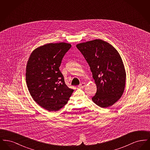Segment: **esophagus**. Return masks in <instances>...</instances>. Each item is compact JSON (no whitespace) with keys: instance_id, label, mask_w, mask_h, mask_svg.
<instances>
[{"instance_id":"obj_1","label":"esophagus","mask_w":150,"mask_h":150,"mask_svg":"<svg viewBox=\"0 0 150 150\" xmlns=\"http://www.w3.org/2000/svg\"><path fill=\"white\" fill-rule=\"evenodd\" d=\"M86 85L85 83H81L79 86H78V88H84Z\"/></svg>"}]
</instances>
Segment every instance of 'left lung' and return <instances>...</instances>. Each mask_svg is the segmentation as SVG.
<instances>
[{"label": "left lung", "mask_w": 150, "mask_h": 150, "mask_svg": "<svg viewBox=\"0 0 150 150\" xmlns=\"http://www.w3.org/2000/svg\"><path fill=\"white\" fill-rule=\"evenodd\" d=\"M86 58L97 86L92 100L98 106H111L124 92L126 72L121 57L110 44L96 39L76 45Z\"/></svg>", "instance_id": "left-lung-1"}]
</instances>
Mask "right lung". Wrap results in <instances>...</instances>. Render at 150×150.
<instances>
[{
  "mask_svg": "<svg viewBox=\"0 0 150 150\" xmlns=\"http://www.w3.org/2000/svg\"><path fill=\"white\" fill-rule=\"evenodd\" d=\"M69 43H49L33 50L26 66V84L33 100L49 111H56L67 103L74 90L64 83L59 67Z\"/></svg>",
  "mask_w": 150,
  "mask_h": 150,
  "instance_id": "1",
  "label": "right lung"
}]
</instances>
